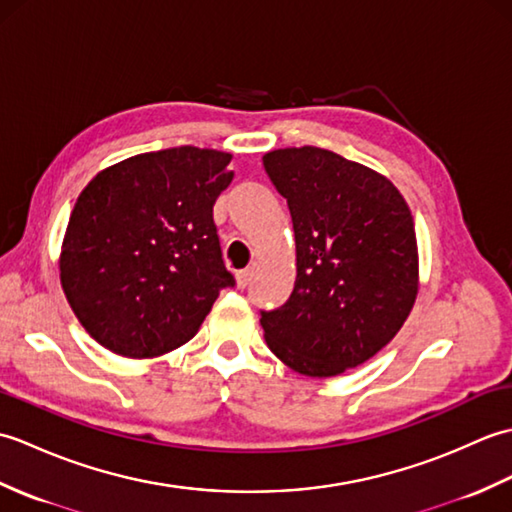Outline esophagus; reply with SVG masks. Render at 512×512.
Returning a JSON list of instances; mask_svg holds the SVG:
<instances>
[{
	"label": "esophagus",
	"mask_w": 512,
	"mask_h": 512,
	"mask_svg": "<svg viewBox=\"0 0 512 512\" xmlns=\"http://www.w3.org/2000/svg\"><path fill=\"white\" fill-rule=\"evenodd\" d=\"M255 270L253 268H244V270H237L235 273V281H237V288H246L250 284V279H253Z\"/></svg>",
	"instance_id": "34e87169"
}]
</instances>
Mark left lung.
I'll return each instance as SVG.
<instances>
[{"label": "left lung", "instance_id": "1", "mask_svg": "<svg viewBox=\"0 0 512 512\" xmlns=\"http://www.w3.org/2000/svg\"><path fill=\"white\" fill-rule=\"evenodd\" d=\"M264 167L297 244L295 290L259 319L266 343L303 376H339L383 350L416 303L411 211L383 173L328 149H275Z\"/></svg>", "mask_w": 512, "mask_h": 512}]
</instances>
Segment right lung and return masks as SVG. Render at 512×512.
I'll return each mask as SVG.
<instances>
[{
    "mask_svg": "<svg viewBox=\"0 0 512 512\" xmlns=\"http://www.w3.org/2000/svg\"><path fill=\"white\" fill-rule=\"evenodd\" d=\"M231 154L173 147L116 162L76 200L61 244V288L92 339L127 358L191 341L233 286L213 204Z\"/></svg>",
    "mask_w": 512,
    "mask_h": 512,
    "instance_id": "add662e5",
    "label": "right lung"
}]
</instances>
